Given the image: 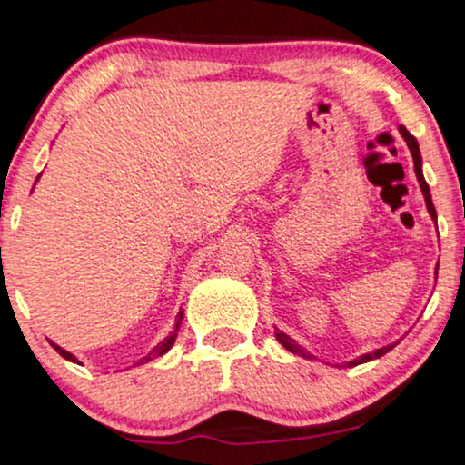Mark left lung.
Here are the masks:
<instances>
[{"label":"left lung","mask_w":465,"mask_h":465,"mask_svg":"<svg viewBox=\"0 0 465 465\" xmlns=\"http://www.w3.org/2000/svg\"><path fill=\"white\" fill-rule=\"evenodd\" d=\"M400 135L404 137V142H407V146H409L411 154H413L415 177H418V181H420V188H421V194H424L426 207H429V214L433 216V218H437V214H435V205H433V201H430V190H429V183H426V181H424V174H421V154H420L418 140H415V137L411 135V133H409L407 129H404V126H400ZM275 336H277V341H280V343L284 345V348H286L288 351H292V354H300V356H303V359H311V354H308V351L303 350V348H300V345H297L295 341L291 339V336H286L284 332H277ZM391 348H393V345H387V348H381V350L371 351V354H365V356H361V359L351 361L350 365L354 367V365H361V362H367V361H371V359H381V356H382V354H387V351L391 350Z\"/></svg>","instance_id":"8db88e82"}]
</instances>
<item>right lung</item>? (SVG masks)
Wrapping results in <instances>:
<instances>
[{"instance_id": "add662e5", "label": "right lung", "mask_w": 465, "mask_h": 465, "mask_svg": "<svg viewBox=\"0 0 465 465\" xmlns=\"http://www.w3.org/2000/svg\"><path fill=\"white\" fill-rule=\"evenodd\" d=\"M181 319H183V317H181V312H179L177 325H174V332H173V334H170V336H168V339H165V341H162V343H159V345H157V348H154V350L151 351V354H148V356H146V359H142L140 362H146V361H153V359H157V356H162V354H165V351H168L170 348H173V343H174V336H177V330H179V325H181ZM52 345H54V343H52ZM54 350L58 351V354H61V356H63V359H67V361H76V359H74V356H72V354H69V351H65V350H63V348H58V345H54Z\"/></svg>"}]
</instances>
